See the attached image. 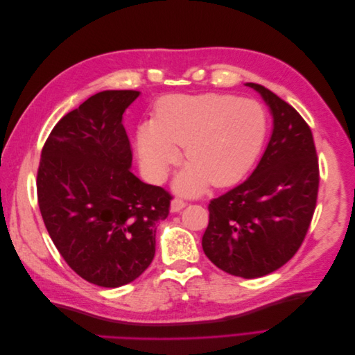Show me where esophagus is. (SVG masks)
<instances>
[{
	"instance_id": "34e87169",
	"label": "esophagus",
	"mask_w": 355,
	"mask_h": 355,
	"mask_svg": "<svg viewBox=\"0 0 355 355\" xmlns=\"http://www.w3.org/2000/svg\"><path fill=\"white\" fill-rule=\"evenodd\" d=\"M187 206V202L182 200V198H173L171 200V211H180L182 209H184Z\"/></svg>"
}]
</instances>
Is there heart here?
I'll list each match as a JSON object with an SVG mask.
<instances>
[{
    "label": "heart",
    "instance_id": "b5f03b06",
    "mask_svg": "<svg viewBox=\"0 0 355 355\" xmlns=\"http://www.w3.org/2000/svg\"><path fill=\"white\" fill-rule=\"evenodd\" d=\"M266 133L259 103L231 94L167 96L161 99L151 124L137 132V151L146 173L163 179L184 148L188 167L176 179V189L198 194L239 182L261 153Z\"/></svg>",
    "mask_w": 355,
    "mask_h": 355
}]
</instances>
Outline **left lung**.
<instances>
[{"mask_svg": "<svg viewBox=\"0 0 355 355\" xmlns=\"http://www.w3.org/2000/svg\"><path fill=\"white\" fill-rule=\"evenodd\" d=\"M270 106L274 128L252 176L213 198L202 250L222 271L243 278L270 274L304 243L318 196V158L302 116L261 84L247 83Z\"/></svg>", "mask_w": 355, "mask_h": 355, "instance_id": "8db88e82", "label": "left lung"}]
</instances>
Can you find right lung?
I'll use <instances>...</instances> for the list:
<instances>
[{
	"instance_id": "add662e5",
	"label": "right lung",
	"mask_w": 355,
	"mask_h": 355,
	"mask_svg": "<svg viewBox=\"0 0 355 355\" xmlns=\"http://www.w3.org/2000/svg\"><path fill=\"white\" fill-rule=\"evenodd\" d=\"M137 96H92L62 118L41 151L37 196L50 239L72 271L101 287L132 283L146 270L173 198L130 171L121 120Z\"/></svg>"
}]
</instances>
